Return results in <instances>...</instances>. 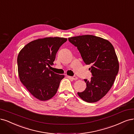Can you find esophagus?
I'll return each instance as SVG.
<instances>
[{
  "mask_svg": "<svg viewBox=\"0 0 134 134\" xmlns=\"http://www.w3.org/2000/svg\"><path fill=\"white\" fill-rule=\"evenodd\" d=\"M68 77L70 78V79H72V80H76L77 79V77L76 76H68Z\"/></svg>",
  "mask_w": 134,
  "mask_h": 134,
  "instance_id": "34e87169",
  "label": "esophagus"
}]
</instances>
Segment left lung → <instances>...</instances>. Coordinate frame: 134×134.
Listing matches in <instances>:
<instances>
[{"mask_svg": "<svg viewBox=\"0 0 134 134\" xmlns=\"http://www.w3.org/2000/svg\"><path fill=\"white\" fill-rule=\"evenodd\" d=\"M77 47L86 65H91L93 76L90 80L84 79L85 90L77 94L87 103H95L108 93L114 84L119 64L113 45L107 39L92 35L69 38Z\"/></svg>", "mask_w": 134, "mask_h": 134, "instance_id": "1", "label": "left lung"}]
</instances>
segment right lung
<instances>
[{
    "label": "right lung",
    "instance_id": "1",
    "mask_svg": "<svg viewBox=\"0 0 134 134\" xmlns=\"http://www.w3.org/2000/svg\"><path fill=\"white\" fill-rule=\"evenodd\" d=\"M66 38L47 37L34 40L25 45L18 54L19 79L35 98L47 101L56 94L60 82L65 77L50 70L56 54Z\"/></svg>",
    "mask_w": 134,
    "mask_h": 134
}]
</instances>
